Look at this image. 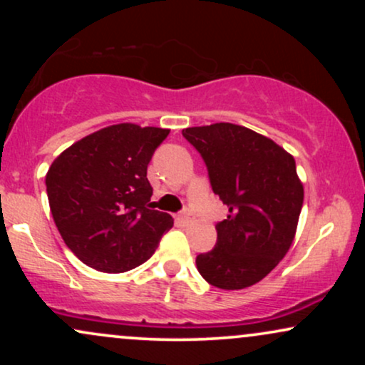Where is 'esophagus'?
Returning <instances> with one entry per match:
<instances>
[{
  "mask_svg": "<svg viewBox=\"0 0 365 365\" xmlns=\"http://www.w3.org/2000/svg\"><path fill=\"white\" fill-rule=\"evenodd\" d=\"M192 216H194V215H192L190 207H185V209H183V211L178 215V217H180V220H182V221H190Z\"/></svg>",
  "mask_w": 365,
  "mask_h": 365,
  "instance_id": "esophagus-1",
  "label": "esophagus"
}]
</instances>
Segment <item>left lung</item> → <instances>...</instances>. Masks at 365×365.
Returning <instances> with one entry per match:
<instances>
[{"mask_svg": "<svg viewBox=\"0 0 365 365\" xmlns=\"http://www.w3.org/2000/svg\"><path fill=\"white\" fill-rule=\"evenodd\" d=\"M204 159L212 192L228 207L215 249L195 259L212 287L261 282L290 249L304 204L295 159L261 133L233 123L182 130Z\"/></svg>", "mask_w": 365, "mask_h": 365, "instance_id": "8db88e82", "label": "left lung"}]
</instances>
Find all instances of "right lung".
Wrapping results in <instances>:
<instances>
[{
	"label": "right lung",
	"mask_w": 365,
	"mask_h": 365,
	"mask_svg": "<svg viewBox=\"0 0 365 365\" xmlns=\"http://www.w3.org/2000/svg\"><path fill=\"white\" fill-rule=\"evenodd\" d=\"M170 130L111 125L75 142L46 175L49 207L68 249L103 273H125L145 262L163 233L168 212L150 202L148 165Z\"/></svg>",
	"instance_id": "1"
}]
</instances>
